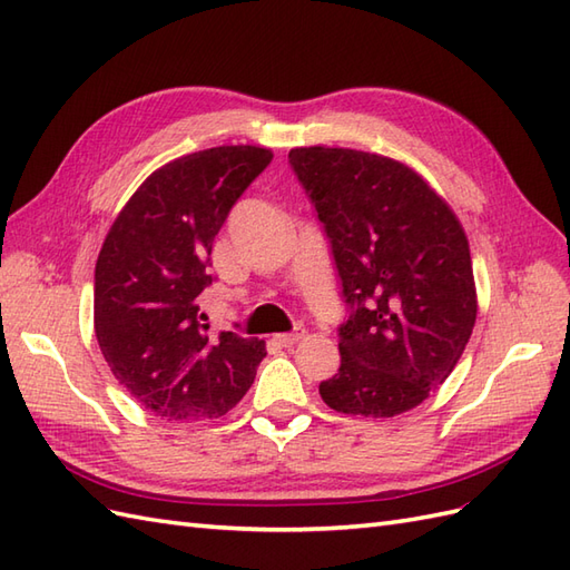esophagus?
I'll use <instances>...</instances> for the list:
<instances>
[{"mask_svg":"<svg viewBox=\"0 0 570 570\" xmlns=\"http://www.w3.org/2000/svg\"><path fill=\"white\" fill-rule=\"evenodd\" d=\"M301 340H303V330H296V332H286V334H276V337H274V342L279 344V346H284V348H288V346L298 344Z\"/></svg>","mask_w":570,"mask_h":570,"instance_id":"1","label":"esophagus"}]
</instances>
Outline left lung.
<instances>
[{
	"label": "left lung",
	"instance_id": "8db88e82",
	"mask_svg": "<svg viewBox=\"0 0 570 570\" xmlns=\"http://www.w3.org/2000/svg\"><path fill=\"white\" fill-rule=\"evenodd\" d=\"M288 164L325 226L348 305L342 366L320 397L342 414L410 412L445 383L472 337L476 288L462 224L395 158L298 146Z\"/></svg>",
	"mask_w": 570,
	"mask_h": 570
}]
</instances>
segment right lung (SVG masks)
Instances as JSON below:
<instances>
[{"label":"right lung","mask_w":570,"mask_h":570,"mask_svg":"<svg viewBox=\"0 0 570 570\" xmlns=\"http://www.w3.org/2000/svg\"><path fill=\"white\" fill-rule=\"evenodd\" d=\"M262 146H214L154 170L110 226L96 262L94 325L112 375L146 412L218 419L250 390L265 342L209 330L199 294L216 233L269 166Z\"/></svg>","instance_id":"right-lung-1"}]
</instances>
